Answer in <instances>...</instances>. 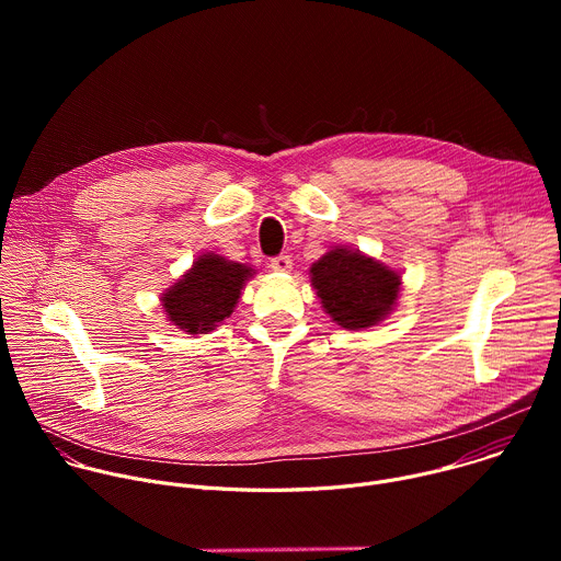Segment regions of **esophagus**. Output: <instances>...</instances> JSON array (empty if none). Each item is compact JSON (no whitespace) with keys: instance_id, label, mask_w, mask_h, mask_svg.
Listing matches in <instances>:
<instances>
[{"instance_id":"34e87169","label":"esophagus","mask_w":561,"mask_h":561,"mask_svg":"<svg viewBox=\"0 0 561 561\" xmlns=\"http://www.w3.org/2000/svg\"><path fill=\"white\" fill-rule=\"evenodd\" d=\"M271 268L277 271V273H288L293 268V260L290 255H279V257H273L271 260Z\"/></svg>"}]
</instances>
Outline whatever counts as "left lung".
<instances>
[{"label":"left lung","instance_id":"8db88e82","mask_svg":"<svg viewBox=\"0 0 561 561\" xmlns=\"http://www.w3.org/2000/svg\"><path fill=\"white\" fill-rule=\"evenodd\" d=\"M308 273L322 308L346 331L381 324L402 290V273L353 247H333Z\"/></svg>","mask_w":561,"mask_h":561}]
</instances>
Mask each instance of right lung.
Here are the masks:
<instances>
[{"label":"right lung","mask_w":561,"mask_h":561,"mask_svg":"<svg viewBox=\"0 0 561 561\" xmlns=\"http://www.w3.org/2000/svg\"><path fill=\"white\" fill-rule=\"evenodd\" d=\"M255 268L221 255L202 253L193 266L162 293L169 322L186 335H208L232 314Z\"/></svg>","instance_id":"add662e5"}]
</instances>
